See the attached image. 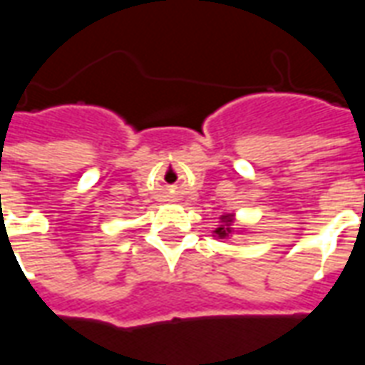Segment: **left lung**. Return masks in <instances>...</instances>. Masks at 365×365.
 Here are the masks:
<instances>
[{"label": "left lung", "instance_id": "1", "mask_svg": "<svg viewBox=\"0 0 365 365\" xmlns=\"http://www.w3.org/2000/svg\"><path fill=\"white\" fill-rule=\"evenodd\" d=\"M232 217H235V215H230V213L221 215V222H219V227L213 230L215 237L227 238L229 235H232V230H235L232 229Z\"/></svg>", "mask_w": 365, "mask_h": 365}]
</instances>
